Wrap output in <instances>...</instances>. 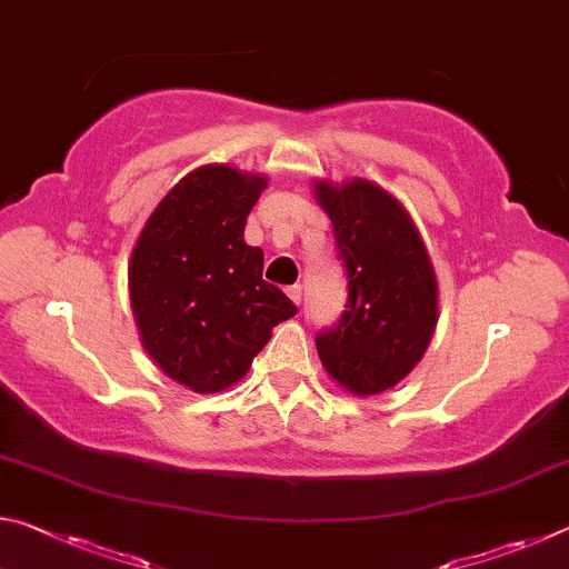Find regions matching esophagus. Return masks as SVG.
Segmentation results:
<instances>
[{"label":"esophagus","mask_w":569,"mask_h":569,"mask_svg":"<svg viewBox=\"0 0 569 569\" xmlns=\"http://www.w3.org/2000/svg\"><path fill=\"white\" fill-rule=\"evenodd\" d=\"M286 293H288V298H291L293 303L301 306V301H303V286H301V283H296V286H288V288H286Z\"/></svg>","instance_id":"1"}]
</instances>
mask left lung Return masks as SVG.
Wrapping results in <instances>:
<instances>
[{
	"instance_id": "1",
	"label": "left lung",
	"mask_w": 569,
	"mask_h": 569,
	"mask_svg": "<svg viewBox=\"0 0 569 569\" xmlns=\"http://www.w3.org/2000/svg\"><path fill=\"white\" fill-rule=\"evenodd\" d=\"M329 213L346 311L316 331L326 371L356 397L399 383L427 351L437 323V281L407 210L369 180L316 186Z\"/></svg>"
}]
</instances>
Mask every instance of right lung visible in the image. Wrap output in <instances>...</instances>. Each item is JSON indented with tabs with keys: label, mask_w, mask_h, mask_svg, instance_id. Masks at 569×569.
<instances>
[{
	"label": "right lung",
	"mask_w": 569,
	"mask_h": 569,
	"mask_svg": "<svg viewBox=\"0 0 569 569\" xmlns=\"http://www.w3.org/2000/svg\"><path fill=\"white\" fill-rule=\"evenodd\" d=\"M266 178L230 166L192 170L150 216L132 250L130 298L142 346L170 379L216 393L246 377L271 329L296 316L263 281V250L243 228Z\"/></svg>",
	"instance_id": "add662e5"
}]
</instances>
